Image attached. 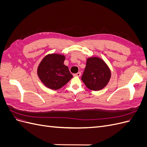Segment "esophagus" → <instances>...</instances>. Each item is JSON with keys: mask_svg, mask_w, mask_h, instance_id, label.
I'll return each instance as SVG.
<instances>
[{"mask_svg": "<svg viewBox=\"0 0 147 147\" xmlns=\"http://www.w3.org/2000/svg\"><path fill=\"white\" fill-rule=\"evenodd\" d=\"M81 75V72H78V73H77V74H74V76H75V77H80Z\"/></svg>", "mask_w": 147, "mask_h": 147, "instance_id": "1", "label": "esophagus"}]
</instances>
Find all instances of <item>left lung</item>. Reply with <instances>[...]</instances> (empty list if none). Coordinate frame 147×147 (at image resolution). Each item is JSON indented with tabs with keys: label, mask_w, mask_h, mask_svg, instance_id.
Returning <instances> with one entry per match:
<instances>
[{
	"label": "left lung",
	"mask_w": 147,
	"mask_h": 147,
	"mask_svg": "<svg viewBox=\"0 0 147 147\" xmlns=\"http://www.w3.org/2000/svg\"><path fill=\"white\" fill-rule=\"evenodd\" d=\"M111 72L105 62L97 57L88 58L82 80L86 86L92 91L103 89L109 83Z\"/></svg>",
	"instance_id": "obj_1"
}]
</instances>
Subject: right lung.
<instances>
[{
  "label": "right lung",
  "mask_w": 147,
  "mask_h": 147,
  "mask_svg": "<svg viewBox=\"0 0 147 147\" xmlns=\"http://www.w3.org/2000/svg\"><path fill=\"white\" fill-rule=\"evenodd\" d=\"M65 56L58 54L46 56L40 63L37 74L42 82L51 90H58L73 77L67 66L64 64Z\"/></svg>",
  "instance_id": "right-lung-1"
}]
</instances>
